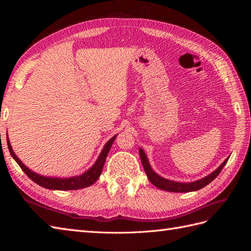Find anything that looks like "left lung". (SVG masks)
<instances>
[{"label": "left lung", "mask_w": 251, "mask_h": 251, "mask_svg": "<svg viewBox=\"0 0 251 251\" xmlns=\"http://www.w3.org/2000/svg\"><path fill=\"white\" fill-rule=\"evenodd\" d=\"M139 154H140V159L143 165L144 172H146L147 176L149 180L151 181V184H154L156 187L163 189V191H168V192H173V193H188V192H195L198 191V189L203 188L204 186H206L209 184L211 181H214L218 175L221 173L222 169L225 166V164L228 161L229 158H226L224 162L219 166V168L209 174L208 176L204 177L200 180H197L194 182H186V183H182V182H176V181H172L169 179L162 178L161 176H159L158 174H156L153 170H151L150 162L148 160V157L144 153L142 149H139Z\"/></svg>", "instance_id": "8db88e82"}]
</instances>
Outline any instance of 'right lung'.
Instances as JSON below:
<instances>
[{
  "mask_svg": "<svg viewBox=\"0 0 251 251\" xmlns=\"http://www.w3.org/2000/svg\"><path fill=\"white\" fill-rule=\"evenodd\" d=\"M116 136L117 135L114 136V137H112L107 143L104 144V147L101 151L100 157L97 158V160L92 168L89 169L83 174L79 175V176L70 177V178L46 177V176H42V175L34 173L33 171L29 170L27 166L20 160L18 156L14 154L8 136H7V144H8V149H9L10 155L12 156V158L17 161V163L20 165V168L24 171V173L27 175V176L33 182H35L36 184H39V185H41L45 188H48V189H57V191H72V189L85 188V187L92 185L93 183H95L96 180L100 178V174L102 172V169H103L104 162H105V158H107V156L109 154L110 149L112 147L114 140H115Z\"/></svg>",
  "mask_w": 251,
  "mask_h": 251,
  "instance_id": "1",
  "label": "right lung"
}]
</instances>
